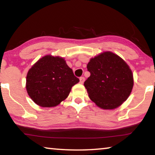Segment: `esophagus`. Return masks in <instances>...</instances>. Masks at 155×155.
<instances>
[{
	"mask_svg": "<svg viewBox=\"0 0 155 155\" xmlns=\"http://www.w3.org/2000/svg\"><path fill=\"white\" fill-rule=\"evenodd\" d=\"M79 80H80V84H83L84 83V81H85V78L84 77H80Z\"/></svg>",
	"mask_w": 155,
	"mask_h": 155,
	"instance_id": "obj_1",
	"label": "esophagus"
}]
</instances>
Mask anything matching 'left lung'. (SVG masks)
<instances>
[{"instance_id": "1", "label": "left lung", "mask_w": 155, "mask_h": 155, "mask_svg": "<svg viewBox=\"0 0 155 155\" xmlns=\"http://www.w3.org/2000/svg\"><path fill=\"white\" fill-rule=\"evenodd\" d=\"M91 76L84 82L88 96L103 109H115L130 95L133 74L126 62L110 51L103 52L87 64Z\"/></svg>"}]
</instances>
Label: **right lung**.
Returning <instances> with one entry per match:
<instances>
[{
	"label": "right lung",
	"instance_id": "add662e5",
	"mask_svg": "<svg viewBox=\"0 0 155 155\" xmlns=\"http://www.w3.org/2000/svg\"><path fill=\"white\" fill-rule=\"evenodd\" d=\"M78 82L63 58L47 55L28 71L26 87L36 104L54 107L68 97L71 87Z\"/></svg>",
	"mask_w": 155,
	"mask_h": 155
}]
</instances>
